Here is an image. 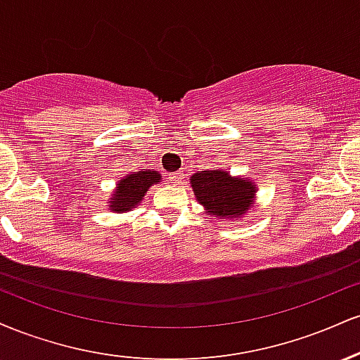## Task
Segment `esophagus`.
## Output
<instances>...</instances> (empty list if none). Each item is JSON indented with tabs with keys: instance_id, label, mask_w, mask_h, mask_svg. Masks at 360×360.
Masks as SVG:
<instances>
[{
	"instance_id": "34e87169",
	"label": "esophagus",
	"mask_w": 360,
	"mask_h": 360,
	"mask_svg": "<svg viewBox=\"0 0 360 360\" xmlns=\"http://www.w3.org/2000/svg\"><path fill=\"white\" fill-rule=\"evenodd\" d=\"M183 172L181 171H177V172H171V174H169V181H171V184H179L181 181H183Z\"/></svg>"
}]
</instances>
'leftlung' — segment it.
<instances>
[{
    "label": "left lung",
    "instance_id": "left-lung-1",
    "mask_svg": "<svg viewBox=\"0 0 360 360\" xmlns=\"http://www.w3.org/2000/svg\"><path fill=\"white\" fill-rule=\"evenodd\" d=\"M196 200L210 210V214L233 218L243 214L252 205L255 188L245 177H232L226 172L200 171L191 177Z\"/></svg>",
    "mask_w": 360,
    "mask_h": 360
}]
</instances>
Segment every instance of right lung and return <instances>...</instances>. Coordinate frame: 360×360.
<instances>
[{
	"label": "right lung",
	"instance_id": "obj_1",
	"mask_svg": "<svg viewBox=\"0 0 360 360\" xmlns=\"http://www.w3.org/2000/svg\"><path fill=\"white\" fill-rule=\"evenodd\" d=\"M157 171H139L135 174L127 176L118 183L117 191H115L113 201H111V210L113 212H128L135 208L142 198L146 196L147 189L152 184H157L160 179Z\"/></svg>",
	"mask_w": 360,
	"mask_h": 360
}]
</instances>
